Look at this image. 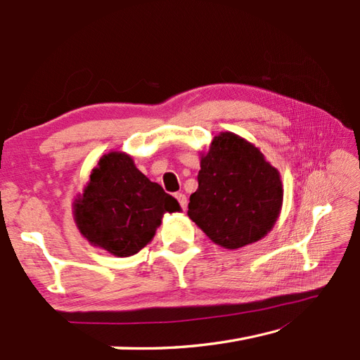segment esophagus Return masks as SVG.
<instances>
[{"mask_svg": "<svg viewBox=\"0 0 360 360\" xmlns=\"http://www.w3.org/2000/svg\"><path fill=\"white\" fill-rule=\"evenodd\" d=\"M176 200L179 201L182 209H184V210L187 209V196L184 193H176Z\"/></svg>", "mask_w": 360, "mask_h": 360, "instance_id": "obj_1", "label": "esophagus"}]
</instances>
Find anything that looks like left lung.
Returning a JSON list of instances; mask_svg holds the SVG:
<instances>
[{
  "instance_id": "obj_1",
  "label": "left lung",
  "mask_w": 360,
  "mask_h": 360,
  "mask_svg": "<svg viewBox=\"0 0 360 360\" xmlns=\"http://www.w3.org/2000/svg\"><path fill=\"white\" fill-rule=\"evenodd\" d=\"M188 217L214 243L242 248L265 237L283 207L279 172L252 143L232 132L214 137L201 156Z\"/></svg>"
}]
</instances>
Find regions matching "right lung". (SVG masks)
I'll return each mask as SVG.
<instances>
[{"label": "right lung", "instance_id": "1", "mask_svg": "<svg viewBox=\"0 0 360 360\" xmlns=\"http://www.w3.org/2000/svg\"><path fill=\"white\" fill-rule=\"evenodd\" d=\"M179 202L151 182L126 153L112 151L91 170L73 204L76 226L87 240L117 257H129L151 242L165 212Z\"/></svg>", "mask_w": 360, "mask_h": 360}]
</instances>
